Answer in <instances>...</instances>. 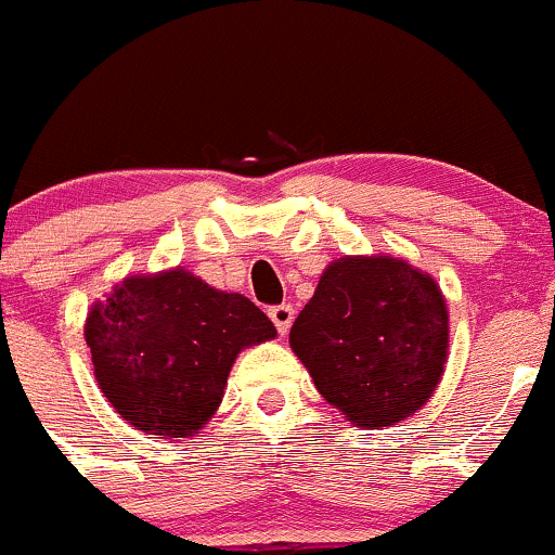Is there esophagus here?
I'll use <instances>...</instances> for the list:
<instances>
[{
	"label": "esophagus",
	"mask_w": 555,
	"mask_h": 555,
	"mask_svg": "<svg viewBox=\"0 0 555 555\" xmlns=\"http://www.w3.org/2000/svg\"><path fill=\"white\" fill-rule=\"evenodd\" d=\"M270 320L275 323L280 336H283V333H288L291 323H294V307H291V304H278V307H270Z\"/></svg>",
	"instance_id": "1"
}]
</instances>
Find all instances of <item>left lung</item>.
Instances as JSON below:
<instances>
[{"mask_svg":"<svg viewBox=\"0 0 555 555\" xmlns=\"http://www.w3.org/2000/svg\"><path fill=\"white\" fill-rule=\"evenodd\" d=\"M447 304L431 278L391 256H344L291 327L314 386L357 426L421 410L447 362Z\"/></svg>","mask_w":555,"mask_h":555,"instance_id":"8db88e82","label":"left lung"}]
</instances>
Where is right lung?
Masks as SVG:
<instances>
[{"mask_svg": "<svg viewBox=\"0 0 555 555\" xmlns=\"http://www.w3.org/2000/svg\"><path fill=\"white\" fill-rule=\"evenodd\" d=\"M241 294L184 270L127 278L87 318L94 378L124 421L156 437H193L211 418L241 349L275 338Z\"/></svg>", "mask_w": 555, "mask_h": 555, "instance_id": "right-lung-1", "label": "right lung"}]
</instances>
